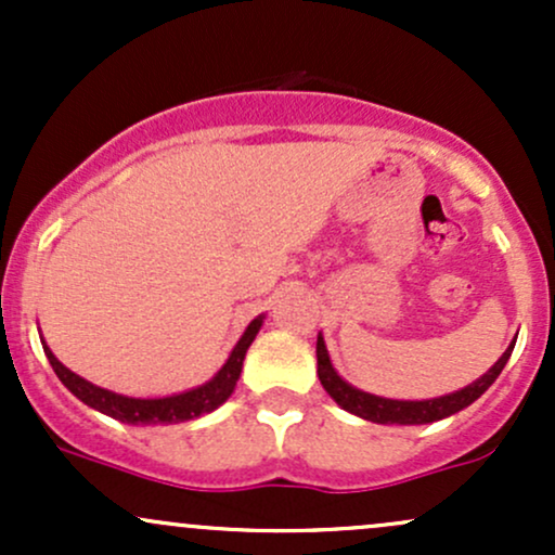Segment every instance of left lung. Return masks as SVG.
Here are the masks:
<instances>
[{"instance_id": "8db88e82", "label": "left lung", "mask_w": 555, "mask_h": 555, "mask_svg": "<svg viewBox=\"0 0 555 555\" xmlns=\"http://www.w3.org/2000/svg\"><path fill=\"white\" fill-rule=\"evenodd\" d=\"M514 341L508 344L506 352L495 360V365L490 367L486 375H480V378L473 380L469 386L460 388V391L443 393V397H436V399H386L347 384V380L336 373L334 362L328 358L323 334H318V344H315L318 378H321V384L328 391V397L334 399L341 410L352 412V415H358L362 420H371V423H378V425H428V423H438V420L443 417L456 415V412H462L464 406L473 404L475 399H480L490 388V384L499 378L508 358H512Z\"/></svg>"}]
</instances>
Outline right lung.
<instances>
[{"label": "right lung", "mask_w": 555, "mask_h": 555, "mask_svg": "<svg viewBox=\"0 0 555 555\" xmlns=\"http://www.w3.org/2000/svg\"><path fill=\"white\" fill-rule=\"evenodd\" d=\"M263 318L266 315H258L247 323L245 334L240 336V341L234 344V349L229 352L227 362L219 367V373H216L211 380H206L203 386L190 388V391L171 393V397L140 399V397H125V393H114L109 388L95 386L91 380L80 378L78 373H73L69 367L62 365V362L54 358L52 349L47 347L43 336H41V344H43V352H47V360L52 362L56 378H60L62 384H65L69 391L82 401V404L93 406V410L101 412V415H109L127 425H175V423H184V420L208 415V412L219 410V406L232 397L234 386H237L240 373H242V362H245L247 349H250L253 339H256L260 326H263Z\"/></svg>", "instance_id": "right-lung-1"}]
</instances>
